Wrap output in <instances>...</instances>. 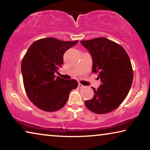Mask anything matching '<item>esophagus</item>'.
Here are the masks:
<instances>
[{"label": "esophagus", "mask_w": 150, "mask_h": 150, "mask_svg": "<svg viewBox=\"0 0 150 150\" xmlns=\"http://www.w3.org/2000/svg\"><path fill=\"white\" fill-rule=\"evenodd\" d=\"M78 87H79V88H83V87H84V85H83L82 84H81V83H79V84H78Z\"/></svg>", "instance_id": "34e87169"}]
</instances>
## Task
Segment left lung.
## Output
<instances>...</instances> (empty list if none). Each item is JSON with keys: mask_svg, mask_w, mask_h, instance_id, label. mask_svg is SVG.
<instances>
[{"mask_svg": "<svg viewBox=\"0 0 150 150\" xmlns=\"http://www.w3.org/2000/svg\"><path fill=\"white\" fill-rule=\"evenodd\" d=\"M80 42L92 57V71L101 81L97 89L92 87L94 96L85 101V106L96 113L111 112L124 101L132 86L130 59L121 45L105 37Z\"/></svg>", "mask_w": 150, "mask_h": 150, "instance_id": "8db88e82", "label": "left lung"}]
</instances>
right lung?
<instances>
[{
    "instance_id": "1",
    "label": "right lung",
    "mask_w": 150,
    "mask_h": 150,
    "mask_svg": "<svg viewBox=\"0 0 150 150\" xmlns=\"http://www.w3.org/2000/svg\"><path fill=\"white\" fill-rule=\"evenodd\" d=\"M45 38L30 45L22 60L21 73L25 91L37 108L55 111L63 108L71 90L78 86L75 79L66 80L54 73L63 64V54L77 43Z\"/></svg>"
}]
</instances>
